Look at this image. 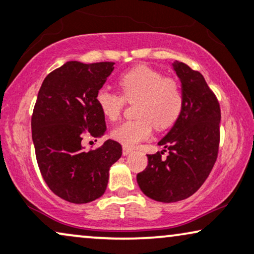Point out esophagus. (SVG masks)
Masks as SVG:
<instances>
[{
	"label": "esophagus",
	"instance_id": "obj_1",
	"mask_svg": "<svg viewBox=\"0 0 254 254\" xmlns=\"http://www.w3.org/2000/svg\"><path fill=\"white\" fill-rule=\"evenodd\" d=\"M131 152H132V149H131V147L125 146V145L123 146V156H127Z\"/></svg>",
	"mask_w": 254,
	"mask_h": 254
}]
</instances>
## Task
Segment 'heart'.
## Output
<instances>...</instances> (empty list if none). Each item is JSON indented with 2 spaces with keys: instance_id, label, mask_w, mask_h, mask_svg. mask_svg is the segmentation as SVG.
<instances>
[{
  "instance_id": "obj_1",
  "label": "heart",
  "mask_w": 254,
  "mask_h": 254,
  "mask_svg": "<svg viewBox=\"0 0 254 254\" xmlns=\"http://www.w3.org/2000/svg\"><path fill=\"white\" fill-rule=\"evenodd\" d=\"M122 96L109 88H101L96 103L109 121H116L124 107V99L137 101V118L125 121L111 130V137L125 146H134L146 139L152 131L170 127L178 120L184 97L177 82L147 66H137L120 77Z\"/></svg>"
}]
</instances>
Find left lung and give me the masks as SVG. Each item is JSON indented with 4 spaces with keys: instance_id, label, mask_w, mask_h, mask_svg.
Here are the masks:
<instances>
[{
    "instance_id": "left-lung-1",
    "label": "left lung",
    "mask_w": 254,
    "mask_h": 254,
    "mask_svg": "<svg viewBox=\"0 0 254 254\" xmlns=\"http://www.w3.org/2000/svg\"><path fill=\"white\" fill-rule=\"evenodd\" d=\"M173 71L182 83L184 105L171 130L158 142L169 150L147 155L146 169L137 175L139 189L162 203L189 198L210 175L219 145L220 108L200 72L175 61ZM165 151V150H164Z\"/></svg>"
}]
</instances>
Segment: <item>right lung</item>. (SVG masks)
<instances>
[{
    "instance_id": "right-lung-1",
    "label": "right lung",
    "mask_w": 254,
    "mask_h": 254,
    "mask_svg": "<svg viewBox=\"0 0 254 254\" xmlns=\"http://www.w3.org/2000/svg\"><path fill=\"white\" fill-rule=\"evenodd\" d=\"M114 63H64L50 72L37 95L31 131L38 168L56 195L85 204L104 194L109 170L122 156V145L108 139L84 151L85 134L99 138L107 131L96 94L114 71Z\"/></svg>"
}]
</instances>
